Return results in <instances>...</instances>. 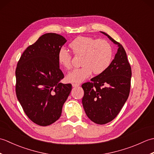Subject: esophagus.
Segmentation results:
<instances>
[{"label":"esophagus","mask_w":154,"mask_h":154,"mask_svg":"<svg viewBox=\"0 0 154 154\" xmlns=\"http://www.w3.org/2000/svg\"><path fill=\"white\" fill-rule=\"evenodd\" d=\"M79 85H80L79 83H73V84H72V87H79Z\"/></svg>","instance_id":"obj_1"}]
</instances>
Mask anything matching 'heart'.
I'll use <instances>...</instances> for the list:
<instances>
[{
  "label": "heart",
  "instance_id": "obj_1",
  "mask_svg": "<svg viewBox=\"0 0 154 154\" xmlns=\"http://www.w3.org/2000/svg\"><path fill=\"white\" fill-rule=\"evenodd\" d=\"M75 55H81L79 68L68 73L66 80L71 83H81L89 77L93 71L99 75L109 67L112 59V48L106 40H95L91 37L79 36L69 44ZM57 60L60 65L65 69L71 67V55L64 48L60 50Z\"/></svg>",
  "mask_w": 154,
  "mask_h": 154
}]
</instances>
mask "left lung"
Returning <instances> with one entry per match:
<instances>
[{
    "instance_id": "obj_1",
    "label": "left lung",
    "mask_w": 154,
    "mask_h": 154,
    "mask_svg": "<svg viewBox=\"0 0 154 154\" xmlns=\"http://www.w3.org/2000/svg\"><path fill=\"white\" fill-rule=\"evenodd\" d=\"M118 45L117 53L103 73L82 85V103L88 118L98 124L115 119L129 96L131 67L122 45L105 32H100Z\"/></svg>"
}]
</instances>
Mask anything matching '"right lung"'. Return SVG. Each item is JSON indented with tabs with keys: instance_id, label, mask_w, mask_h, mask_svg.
<instances>
[{
	"instance_id": "right-lung-1",
	"label": "right lung",
	"mask_w": 154,
	"mask_h": 154,
	"mask_svg": "<svg viewBox=\"0 0 154 154\" xmlns=\"http://www.w3.org/2000/svg\"><path fill=\"white\" fill-rule=\"evenodd\" d=\"M67 42L61 35L47 33L28 46L16 69V93L24 112L32 122L46 126L61 116L69 95L71 84H63L57 54Z\"/></svg>"
}]
</instances>
